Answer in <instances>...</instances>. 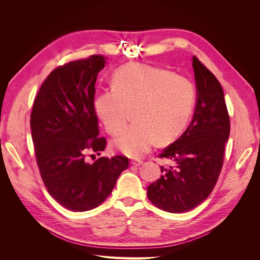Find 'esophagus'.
Wrapping results in <instances>:
<instances>
[{
	"label": "esophagus",
	"instance_id": "obj_1",
	"mask_svg": "<svg viewBox=\"0 0 260 260\" xmlns=\"http://www.w3.org/2000/svg\"><path fill=\"white\" fill-rule=\"evenodd\" d=\"M131 163H132L133 166H135V167H139V166L142 165L143 161L141 159H134V160L131 161Z\"/></svg>",
	"mask_w": 260,
	"mask_h": 260
}]
</instances>
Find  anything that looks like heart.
<instances>
[{
    "mask_svg": "<svg viewBox=\"0 0 260 260\" xmlns=\"http://www.w3.org/2000/svg\"><path fill=\"white\" fill-rule=\"evenodd\" d=\"M113 86L97 94L94 112L105 131L117 135L133 111L135 122L113 142L132 157L145 154L156 140L162 144L175 139L185 128L196 103L189 79L147 64L120 67L113 76Z\"/></svg>",
    "mask_w": 260,
    "mask_h": 260,
    "instance_id": "b5f03b06",
    "label": "heart"
}]
</instances>
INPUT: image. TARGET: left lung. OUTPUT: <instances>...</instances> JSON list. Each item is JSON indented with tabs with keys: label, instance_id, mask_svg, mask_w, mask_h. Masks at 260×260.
Here are the masks:
<instances>
[{
	"label": "left lung",
	"instance_id": "8db88e82",
	"mask_svg": "<svg viewBox=\"0 0 260 260\" xmlns=\"http://www.w3.org/2000/svg\"><path fill=\"white\" fill-rule=\"evenodd\" d=\"M197 104L192 122L179 139L158 155L172 161L149 184L147 197L170 213L196 208L212 193L223 166L230 117L219 81L194 56Z\"/></svg>",
	"mask_w": 260,
	"mask_h": 260
}]
</instances>
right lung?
Instances as JSON below:
<instances>
[{
  "instance_id": "obj_1",
  "label": "right lung",
  "mask_w": 260,
  "mask_h": 260,
  "mask_svg": "<svg viewBox=\"0 0 260 260\" xmlns=\"http://www.w3.org/2000/svg\"><path fill=\"white\" fill-rule=\"evenodd\" d=\"M104 65V57L92 54L54 68L40 87L30 114L41 178L52 198L74 212L100 206L129 166L121 155L87 161L107 144L99 137L93 107L94 84Z\"/></svg>"
}]
</instances>
